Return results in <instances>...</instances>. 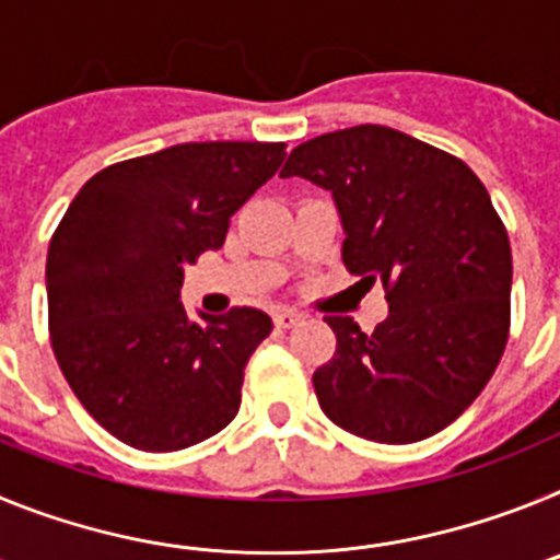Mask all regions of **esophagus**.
Returning a JSON list of instances; mask_svg holds the SVG:
<instances>
[{"label":"esophagus","mask_w":560,"mask_h":560,"mask_svg":"<svg viewBox=\"0 0 560 560\" xmlns=\"http://www.w3.org/2000/svg\"><path fill=\"white\" fill-rule=\"evenodd\" d=\"M303 323V314L294 308H280L275 314V325L277 328H294V325Z\"/></svg>","instance_id":"obj_1"}]
</instances>
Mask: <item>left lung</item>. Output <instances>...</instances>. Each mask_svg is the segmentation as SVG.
Listing matches in <instances>:
<instances>
[{
  "label": "left lung",
  "instance_id": "obj_1",
  "mask_svg": "<svg viewBox=\"0 0 560 560\" xmlns=\"http://www.w3.org/2000/svg\"><path fill=\"white\" fill-rule=\"evenodd\" d=\"M280 176L330 190L341 260L381 280L389 303L373 334L325 316L336 353L314 373L323 412L393 446L446 429L491 381L511 330V241L477 173L368 122L296 145Z\"/></svg>",
  "mask_w": 560,
  "mask_h": 560
}]
</instances>
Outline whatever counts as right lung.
I'll use <instances>...</instances> for the list:
<instances>
[{
	"instance_id": "right-lung-1",
	"label": "right lung",
	"mask_w": 560,
	"mask_h": 560,
	"mask_svg": "<svg viewBox=\"0 0 560 560\" xmlns=\"http://www.w3.org/2000/svg\"><path fill=\"white\" fill-rule=\"evenodd\" d=\"M285 160L283 142H185L117 162L81 187L47 252L49 339L92 418L140 452L219 434L271 316L192 323L185 266L221 249L230 219Z\"/></svg>"
}]
</instances>
